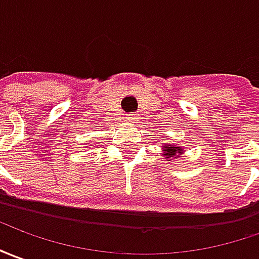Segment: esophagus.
Listing matches in <instances>:
<instances>
[{
  "label": "esophagus",
  "mask_w": 259,
  "mask_h": 259,
  "mask_svg": "<svg viewBox=\"0 0 259 259\" xmlns=\"http://www.w3.org/2000/svg\"><path fill=\"white\" fill-rule=\"evenodd\" d=\"M138 118H140L138 114H128V115H126V119H128L130 122H135V121H138Z\"/></svg>",
  "instance_id": "obj_1"
}]
</instances>
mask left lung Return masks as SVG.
Segmentation results:
<instances>
[{
	"mask_svg": "<svg viewBox=\"0 0 259 259\" xmlns=\"http://www.w3.org/2000/svg\"><path fill=\"white\" fill-rule=\"evenodd\" d=\"M165 148H166V151H167V153H163V155H165V158H167V156H174L175 152L181 151L178 147H172V145H167V147Z\"/></svg>",
	"mask_w": 259,
	"mask_h": 259,
	"instance_id": "obj_1",
	"label": "left lung"
}]
</instances>
